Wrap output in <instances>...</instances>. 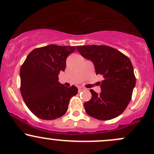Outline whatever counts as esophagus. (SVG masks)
Here are the masks:
<instances>
[{
    "instance_id": "34e87169",
    "label": "esophagus",
    "mask_w": 154,
    "mask_h": 154,
    "mask_svg": "<svg viewBox=\"0 0 154 154\" xmlns=\"http://www.w3.org/2000/svg\"><path fill=\"white\" fill-rule=\"evenodd\" d=\"M78 89H79V92H81V91H82V90H85V89H84V87H82V86H80V87H78Z\"/></svg>"
}]
</instances>
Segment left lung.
I'll return each instance as SVG.
<instances>
[{
    "instance_id": "left-lung-1",
    "label": "left lung",
    "mask_w": 154,
    "mask_h": 154,
    "mask_svg": "<svg viewBox=\"0 0 154 154\" xmlns=\"http://www.w3.org/2000/svg\"><path fill=\"white\" fill-rule=\"evenodd\" d=\"M76 48L82 57L93 62L96 75L104 78L99 95L90 90L92 97L84 104L86 112L100 120H109L121 115L131 100L136 84L129 58L106 45H81Z\"/></svg>"
}]
</instances>
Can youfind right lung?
Instances as JSON below:
<instances>
[{"instance_id": "add662e5", "label": "right lung", "mask_w": 154, "mask_h": 154, "mask_svg": "<svg viewBox=\"0 0 154 154\" xmlns=\"http://www.w3.org/2000/svg\"><path fill=\"white\" fill-rule=\"evenodd\" d=\"M75 51L73 46L49 45L34 49L20 71V92L29 110L42 120H55L66 113L70 98L78 93L59 81L64 71L66 59Z\"/></svg>"}]
</instances>
